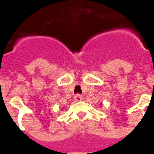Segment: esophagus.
Instances as JSON below:
<instances>
[{"mask_svg": "<svg viewBox=\"0 0 154 154\" xmlns=\"http://www.w3.org/2000/svg\"><path fill=\"white\" fill-rule=\"evenodd\" d=\"M74 99H75V100H76V101H81V100H82V96L81 94H77L75 95Z\"/></svg>", "mask_w": 154, "mask_h": 154, "instance_id": "esophagus-1", "label": "esophagus"}]
</instances>
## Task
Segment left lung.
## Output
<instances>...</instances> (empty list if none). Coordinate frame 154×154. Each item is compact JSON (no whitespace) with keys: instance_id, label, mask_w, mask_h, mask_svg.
I'll list each match as a JSON object with an SVG mask.
<instances>
[{"instance_id":"1","label":"left lung","mask_w":154,"mask_h":154,"mask_svg":"<svg viewBox=\"0 0 154 154\" xmlns=\"http://www.w3.org/2000/svg\"><path fill=\"white\" fill-rule=\"evenodd\" d=\"M100 105H102V104H100Z\"/></svg>"}]
</instances>
